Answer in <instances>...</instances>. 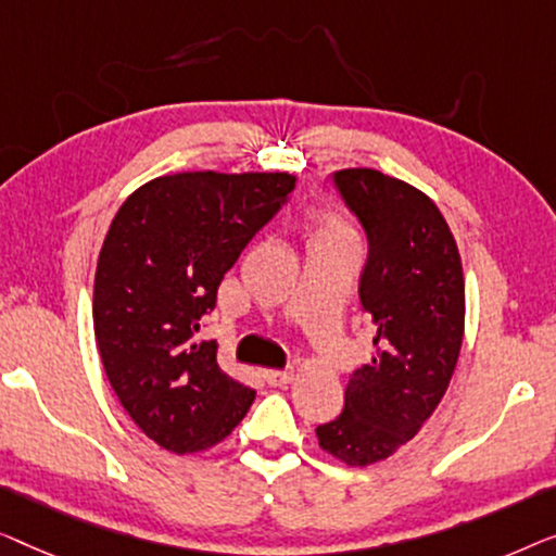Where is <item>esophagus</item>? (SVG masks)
I'll return each mask as SVG.
<instances>
[{"label": "esophagus", "instance_id": "34e87169", "mask_svg": "<svg viewBox=\"0 0 556 556\" xmlns=\"http://www.w3.org/2000/svg\"><path fill=\"white\" fill-rule=\"evenodd\" d=\"M262 378L269 382V386H287V382L294 380L292 370H262Z\"/></svg>", "mask_w": 556, "mask_h": 556}]
</instances>
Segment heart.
I'll list each match as a JSON object with an SVG mask.
<instances>
[{
  "instance_id": "1",
  "label": "heart",
  "mask_w": 556,
  "mask_h": 556,
  "mask_svg": "<svg viewBox=\"0 0 556 556\" xmlns=\"http://www.w3.org/2000/svg\"><path fill=\"white\" fill-rule=\"evenodd\" d=\"M309 231H312V239L348 237L345 226H342L332 214H325V211H315V214L309 216Z\"/></svg>"
}]
</instances>
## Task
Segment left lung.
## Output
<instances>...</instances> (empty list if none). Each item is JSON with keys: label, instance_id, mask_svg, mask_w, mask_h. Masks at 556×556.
Returning a JSON list of instances; mask_svg holds the SVG:
<instances>
[{"label": "left lung", "instance_id": "left-lung-1", "mask_svg": "<svg viewBox=\"0 0 556 556\" xmlns=\"http://www.w3.org/2000/svg\"><path fill=\"white\" fill-rule=\"evenodd\" d=\"M334 184L370 244L359 302L372 359L348 380L345 408L317 428V441L340 464L365 468L408 443L448 390L466 285L456 239L424 191L375 168H342Z\"/></svg>", "mask_w": 556, "mask_h": 556}]
</instances>
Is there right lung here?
I'll use <instances>...</instances> for the list:
<instances>
[{
    "label": "right lung",
    "mask_w": 556,
    "mask_h": 556,
    "mask_svg": "<svg viewBox=\"0 0 556 556\" xmlns=\"http://www.w3.org/2000/svg\"><path fill=\"white\" fill-rule=\"evenodd\" d=\"M285 170H181L130 193L98 256L92 327L111 388L140 431L170 453L222 443L254 390L197 342L216 289L294 189Z\"/></svg>",
    "instance_id": "obj_1"
}]
</instances>
